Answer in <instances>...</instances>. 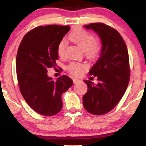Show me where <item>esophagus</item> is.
Wrapping results in <instances>:
<instances>
[{"label":"esophagus","instance_id":"obj_1","mask_svg":"<svg viewBox=\"0 0 146 146\" xmlns=\"http://www.w3.org/2000/svg\"><path fill=\"white\" fill-rule=\"evenodd\" d=\"M73 83L76 84V83H78L79 81H80V80H79V79H77V78H73Z\"/></svg>","mask_w":146,"mask_h":146}]
</instances>
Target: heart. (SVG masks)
I'll list each match as a JSON object with an SVG mask.
<instances>
[{"instance_id": "obj_1", "label": "heart", "mask_w": 146, "mask_h": 146, "mask_svg": "<svg viewBox=\"0 0 146 146\" xmlns=\"http://www.w3.org/2000/svg\"><path fill=\"white\" fill-rule=\"evenodd\" d=\"M72 42L75 43L81 49L84 51L87 58L90 59L96 58L100 55L102 49L101 42L98 40L94 39V36L86 30L83 29H76L72 31L68 36ZM67 42L65 39L62 40L58 45V53L60 57L65 55ZM85 66L83 64L72 62L66 66V69L73 75H79L82 73Z\"/></svg>"}]
</instances>
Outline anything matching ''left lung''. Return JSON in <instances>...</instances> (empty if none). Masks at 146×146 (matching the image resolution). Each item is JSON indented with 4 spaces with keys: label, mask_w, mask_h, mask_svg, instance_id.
Segmentation results:
<instances>
[{
    "label": "left lung",
    "mask_w": 146,
    "mask_h": 146,
    "mask_svg": "<svg viewBox=\"0 0 146 146\" xmlns=\"http://www.w3.org/2000/svg\"><path fill=\"white\" fill-rule=\"evenodd\" d=\"M100 37L102 48L100 58L89 71L98 78V84L84 80L88 86L83 96V105L87 112L102 115L112 110L124 95L130 80L128 52L120 33L101 23L84 25ZM93 78V77H91Z\"/></svg>",
    "instance_id": "8db88e82"
}]
</instances>
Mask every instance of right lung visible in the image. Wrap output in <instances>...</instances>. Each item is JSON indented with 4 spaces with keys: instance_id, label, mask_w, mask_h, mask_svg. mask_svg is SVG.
<instances>
[{
    "instance_id": "obj_1",
    "label": "right lung",
    "mask_w": 146,
    "mask_h": 146,
    "mask_svg": "<svg viewBox=\"0 0 146 146\" xmlns=\"http://www.w3.org/2000/svg\"><path fill=\"white\" fill-rule=\"evenodd\" d=\"M69 25H49L31 29L23 37L16 56V75L23 98L36 113L56 115L62 108V95L73 85L67 75L56 81L47 75L48 68L57 66V48Z\"/></svg>"
}]
</instances>
